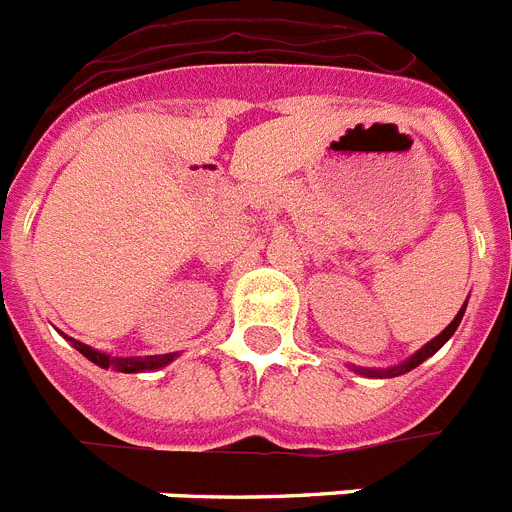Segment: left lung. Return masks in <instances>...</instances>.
Masks as SVG:
<instances>
[{"label": "left lung", "mask_w": 512, "mask_h": 512, "mask_svg": "<svg viewBox=\"0 0 512 512\" xmlns=\"http://www.w3.org/2000/svg\"><path fill=\"white\" fill-rule=\"evenodd\" d=\"M464 310H466V305H464V308H461V310H458V316L453 318L451 323H448V329H445L443 334L435 336V339H432L430 344H425V347L419 349V352H417V355H414V357H409V360H406L404 365H396V368L383 370V373H378V370H360V373H368V375H383V378H393V375H401V373H409V370H414V368H417V365H422V362H425L427 357L435 355V352H438V349L443 347V344L448 342V339H451L453 331H456V329H458V323H461V318H464Z\"/></svg>", "instance_id": "1"}]
</instances>
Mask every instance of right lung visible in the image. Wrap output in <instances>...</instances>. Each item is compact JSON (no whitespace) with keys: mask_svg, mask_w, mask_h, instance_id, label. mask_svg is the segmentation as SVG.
Returning <instances> with one entry per match:
<instances>
[{"mask_svg":"<svg viewBox=\"0 0 512 512\" xmlns=\"http://www.w3.org/2000/svg\"><path fill=\"white\" fill-rule=\"evenodd\" d=\"M72 344L80 349L82 355L87 357L90 362L100 365V368H111V370H119V373H142V370H157V368H165L170 360L176 355H163V357H111L106 352H98V349L87 347L82 342H74Z\"/></svg>","mask_w":512,"mask_h":512,"instance_id":"right-lung-1","label":"right lung"}]
</instances>
